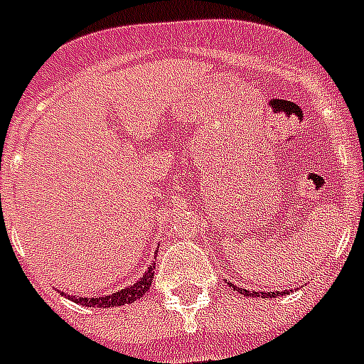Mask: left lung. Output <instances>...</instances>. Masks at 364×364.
<instances>
[{
	"mask_svg": "<svg viewBox=\"0 0 364 364\" xmlns=\"http://www.w3.org/2000/svg\"><path fill=\"white\" fill-rule=\"evenodd\" d=\"M230 287H234L238 293L245 294V296H262V299H268V296H274V299H277V296H282V294H287V291H270V293H266V291H247V289H242V287H236V285H232L230 283Z\"/></svg>",
	"mask_w": 364,
	"mask_h": 364,
	"instance_id": "obj_1",
	"label": "left lung"
}]
</instances>
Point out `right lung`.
Returning a JSON list of instances; mask_svg holds the SVG:
<instances>
[{"label":"right lung","instance_id":"add662e5","mask_svg":"<svg viewBox=\"0 0 364 364\" xmlns=\"http://www.w3.org/2000/svg\"><path fill=\"white\" fill-rule=\"evenodd\" d=\"M154 264L156 262L149 266V270L143 274V277H139V282H136L134 285H126L119 293H113L109 296H100V299H82V296H68V299L77 302V304L87 306V308H117V306L130 304L149 291V285H151L154 276Z\"/></svg>","mask_w":364,"mask_h":364}]
</instances>
